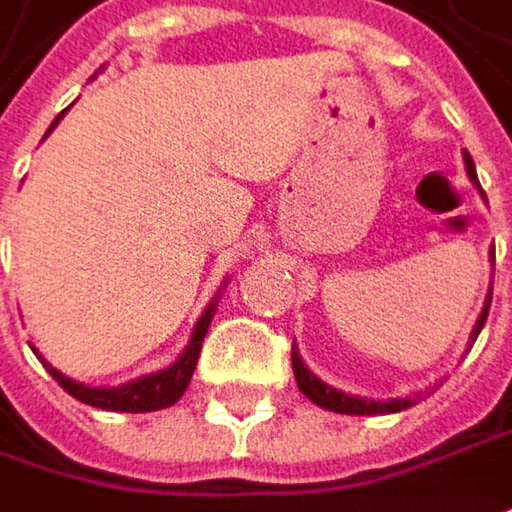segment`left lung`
I'll use <instances>...</instances> for the list:
<instances>
[{
    "instance_id": "8db88e82",
    "label": "left lung",
    "mask_w": 512,
    "mask_h": 512,
    "mask_svg": "<svg viewBox=\"0 0 512 512\" xmlns=\"http://www.w3.org/2000/svg\"><path fill=\"white\" fill-rule=\"evenodd\" d=\"M464 161H467V175L473 178V184L481 190V184H478V178H475L473 158L467 155ZM493 259H496V256H493ZM490 299H493V291L487 294V302H484V308H481V317H478V322H475L473 340L478 337V331L484 328V322H487V314H490ZM291 360H294V377H296L299 392H302L305 397H311L317 406L328 409V412H340V415H389V412H400V409H409V406H412V400H409V397L380 403V400H363V397L343 395V392H337V389H328L322 380H317L311 371L305 369V363L299 360L296 348H294V354H291Z\"/></svg>"
}]
</instances>
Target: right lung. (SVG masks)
<instances>
[{
    "label": "right lung",
    "mask_w": 512,
    "mask_h": 512,
    "mask_svg": "<svg viewBox=\"0 0 512 512\" xmlns=\"http://www.w3.org/2000/svg\"><path fill=\"white\" fill-rule=\"evenodd\" d=\"M57 120L51 126H57ZM213 311H216V302L198 320L195 331H192L190 345L184 348V354H181V360L175 366L158 371V374H149V377H141V380H132V383H126L120 389H91V386H83V383H74L71 377H65L57 369H51L48 363H45V369L51 371V377L63 386L68 395L77 397L80 403L106 409V412H158V409H167L190 386V377L192 371H195V363H198V354H201L204 334H207L210 320H213Z\"/></svg>",
    "instance_id": "obj_1"
}]
</instances>
